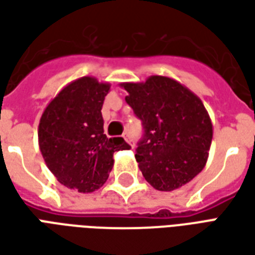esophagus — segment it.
<instances>
[{
	"instance_id": "esophagus-1",
	"label": "esophagus",
	"mask_w": 255,
	"mask_h": 255,
	"mask_svg": "<svg viewBox=\"0 0 255 255\" xmlns=\"http://www.w3.org/2000/svg\"><path fill=\"white\" fill-rule=\"evenodd\" d=\"M124 139H126V142H127V143L132 144V143H131L132 140H131V138H129V135H128V133H124Z\"/></svg>"
}]
</instances>
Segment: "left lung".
<instances>
[{
	"label": "left lung",
	"mask_w": 255,
	"mask_h": 255,
	"mask_svg": "<svg viewBox=\"0 0 255 255\" xmlns=\"http://www.w3.org/2000/svg\"><path fill=\"white\" fill-rule=\"evenodd\" d=\"M120 86L143 124L135 158L144 179L160 191L191 182L206 165L213 138L212 120L201 98L175 79L158 75Z\"/></svg>",
	"instance_id": "8db88e82"
}]
</instances>
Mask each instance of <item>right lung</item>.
<instances>
[{"mask_svg": "<svg viewBox=\"0 0 255 255\" xmlns=\"http://www.w3.org/2000/svg\"><path fill=\"white\" fill-rule=\"evenodd\" d=\"M111 84L83 76L67 84L43 111L38 127L42 157L57 180L79 192L104 186L113 168V153L131 146L106 138L102 105Z\"/></svg>", "mask_w": 255, "mask_h": 255, "instance_id": "add662e5", "label": "right lung"}]
</instances>
